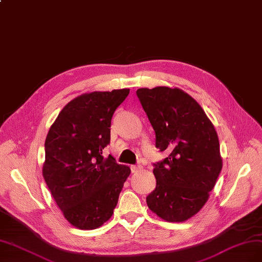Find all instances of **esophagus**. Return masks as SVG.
<instances>
[{
	"instance_id": "esophagus-1",
	"label": "esophagus",
	"mask_w": 262,
	"mask_h": 262,
	"mask_svg": "<svg viewBox=\"0 0 262 262\" xmlns=\"http://www.w3.org/2000/svg\"><path fill=\"white\" fill-rule=\"evenodd\" d=\"M130 169H131V172L132 173H135V172H138V171L141 169V166H139V165H132L130 167Z\"/></svg>"
}]
</instances>
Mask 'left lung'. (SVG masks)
I'll list each match as a JSON object with an SVG mask.
<instances>
[{"instance_id": "left-lung-1", "label": "left lung", "mask_w": 262, "mask_h": 262, "mask_svg": "<svg viewBox=\"0 0 262 262\" xmlns=\"http://www.w3.org/2000/svg\"><path fill=\"white\" fill-rule=\"evenodd\" d=\"M137 95L156 134V147L168 150L154 164L156 187L148 208L169 222H182L208 201L221 172L217 132L201 105L180 89H139Z\"/></svg>"}]
</instances>
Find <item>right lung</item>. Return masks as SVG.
I'll return each mask as SVG.
<instances>
[{"instance_id":"right-lung-1","label":"right lung","mask_w":262,"mask_h":262,"mask_svg":"<svg viewBox=\"0 0 262 262\" xmlns=\"http://www.w3.org/2000/svg\"><path fill=\"white\" fill-rule=\"evenodd\" d=\"M129 89L92 92L69 102L45 140L43 177L65 218L81 230L100 228L114 213L129 167L103 157L115 111Z\"/></svg>"}]
</instances>
